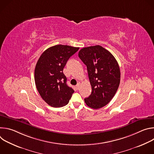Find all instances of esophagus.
<instances>
[{"mask_svg": "<svg viewBox=\"0 0 154 154\" xmlns=\"http://www.w3.org/2000/svg\"><path fill=\"white\" fill-rule=\"evenodd\" d=\"M75 88H76L77 90H79V88H80V84H79V83H78V84L75 86Z\"/></svg>", "mask_w": 154, "mask_h": 154, "instance_id": "esophagus-1", "label": "esophagus"}]
</instances>
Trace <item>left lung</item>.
Returning <instances> with one entry per match:
<instances>
[{"label": "left lung", "instance_id": "left-lung-1", "mask_svg": "<svg viewBox=\"0 0 154 154\" xmlns=\"http://www.w3.org/2000/svg\"><path fill=\"white\" fill-rule=\"evenodd\" d=\"M79 57L86 66L92 88L86 104L99 109L108 104L115 95L120 83L121 72L114 56L99 45L83 48Z\"/></svg>", "mask_w": 154, "mask_h": 154}]
</instances>
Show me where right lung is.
I'll return each mask as SVG.
<instances>
[{
    "label": "right lung",
    "instance_id": "add662e5",
    "mask_svg": "<svg viewBox=\"0 0 154 154\" xmlns=\"http://www.w3.org/2000/svg\"><path fill=\"white\" fill-rule=\"evenodd\" d=\"M79 48L56 45L44 52L35 69V82L42 99L52 107H61L69 103L74 91L66 84L63 72L69 58Z\"/></svg>",
    "mask_w": 154,
    "mask_h": 154
}]
</instances>
